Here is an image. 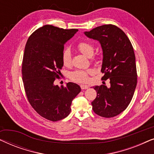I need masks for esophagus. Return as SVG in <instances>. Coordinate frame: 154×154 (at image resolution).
I'll use <instances>...</instances> for the list:
<instances>
[{"label":"esophagus","instance_id":"esophagus-1","mask_svg":"<svg viewBox=\"0 0 154 154\" xmlns=\"http://www.w3.org/2000/svg\"><path fill=\"white\" fill-rule=\"evenodd\" d=\"M81 88L82 90H85V89H88V86L87 85H81Z\"/></svg>","mask_w":154,"mask_h":154}]
</instances>
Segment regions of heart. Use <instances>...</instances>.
I'll list each match as a JSON object with an SVG mask.
<instances>
[{"label":"heart","mask_w":154,"mask_h":154,"mask_svg":"<svg viewBox=\"0 0 154 154\" xmlns=\"http://www.w3.org/2000/svg\"><path fill=\"white\" fill-rule=\"evenodd\" d=\"M77 50L87 57H91L93 55L94 48L92 44L88 42H81L76 46ZM62 62L64 66H71L72 60H71V53L69 49H66L62 53ZM94 71L92 69L88 70H77L72 72L70 74V78L73 81L78 83H86L89 80L88 75L93 74Z\"/></svg>","instance_id":"obj_1"}]
</instances>
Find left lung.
Wrapping results in <instances>:
<instances>
[{
	"label": "left lung",
	"instance_id": "left-lung-1",
	"mask_svg": "<svg viewBox=\"0 0 154 154\" xmlns=\"http://www.w3.org/2000/svg\"><path fill=\"white\" fill-rule=\"evenodd\" d=\"M99 41L103 60L102 79H109V85H95L97 97L92 102L94 112L104 118L119 115L131 102L137 86L135 55L129 38L121 29L111 24L97 26L84 32Z\"/></svg>",
	"mask_w": 154,
	"mask_h": 154
}]
</instances>
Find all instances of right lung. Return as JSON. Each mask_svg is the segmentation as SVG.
<instances>
[{"label": "right lung", "mask_w": 154, "mask_h": 154, "mask_svg": "<svg viewBox=\"0 0 154 154\" xmlns=\"http://www.w3.org/2000/svg\"><path fill=\"white\" fill-rule=\"evenodd\" d=\"M78 31L45 25L29 36L25 46L22 70L25 92L35 111L49 121L68 116L71 102L81 90L71 82L65 87L54 84L64 66V44Z\"/></svg>", "instance_id": "obj_1"}]
</instances>
